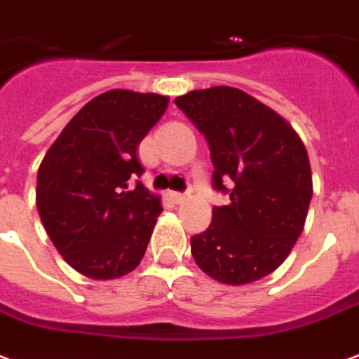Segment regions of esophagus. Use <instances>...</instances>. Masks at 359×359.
I'll list each match as a JSON object with an SVG mask.
<instances>
[{"instance_id": "obj_1", "label": "esophagus", "mask_w": 359, "mask_h": 359, "mask_svg": "<svg viewBox=\"0 0 359 359\" xmlns=\"http://www.w3.org/2000/svg\"><path fill=\"white\" fill-rule=\"evenodd\" d=\"M170 197L174 198V203H183L187 198V193H177V191H174V193H170Z\"/></svg>"}]
</instances>
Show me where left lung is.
<instances>
[{
    "label": "left lung",
    "instance_id": "obj_1",
    "mask_svg": "<svg viewBox=\"0 0 359 359\" xmlns=\"http://www.w3.org/2000/svg\"><path fill=\"white\" fill-rule=\"evenodd\" d=\"M176 104L208 141L212 187L229 195V205L212 208L208 229L191 237L195 262L226 285L269 276L302 233L312 201L304 143L287 120L237 88L189 91Z\"/></svg>",
    "mask_w": 359,
    "mask_h": 359
}]
</instances>
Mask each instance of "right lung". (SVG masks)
Listing matches in <instances>:
<instances>
[{
    "mask_svg": "<svg viewBox=\"0 0 359 359\" xmlns=\"http://www.w3.org/2000/svg\"><path fill=\"white\" fill-rule=\"evenodd\" d=\"M168 97L111 90L83 104L38 170L36 205L62 258L90 279H116L147 250L161 198L131 183L143 174L137 145Z\"/></svg>",
    "mask_w": 359,
    "mask_h": 359,
    "instance_id": "right-lung-1",
    "label": "right lung"
}]
</instances>
